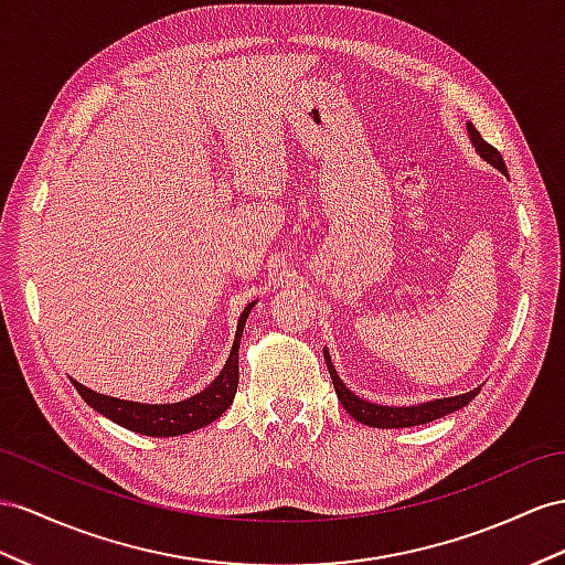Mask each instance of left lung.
<instances>
[{
	"label": "left lung",
	"instance_id": "left-lung-1",
	"mask_svg": "<svg viewBox=\"0 0 565 565\" xmlns=\"http://www.w3.org/2000/svg\"><path fill=\"white\" fill-rule=\"evenodd\" d=\"M468 136L475 145V152L480 154L484 162H489L494 169H499L501 173H509L505 169V162L501 152L494 148V145H489L480 131L468 121ZM324 360H327V370L331 374V382H334L337 388V396L341 401V406L345 408L353 420L363 423L367 427H380V429H398V427H415V425H427L431 420H439V417L448 415V413H456L462 406H468V403L480 394V386L472 388L468 394H460V396H451V398H437V401H427V403H417V406H382V403H370L365 398L355 396L349 386L343 384V380L339 377V372L331 363L329 351L324 349Z\"/></svg>",
	"mask_w": 565,
	"mask_h": 565
}]
</instances>
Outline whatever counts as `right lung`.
<instances>
[{
	"label": "right lung",
	"mask_w": 565,
	"mask_h": 565,
	"mask_svg": "<svg viewBox=\"0 0 565 565\" xmlns=\"http://www.w3.org/2000/svg\"><path fill=\"white\" fill-rule=\"evenodd\" d=\"M253 306L255 300L248 302L241 315L238 327H236V339H234V345H231L228 360L224 370L220 372V377L191 398H183L179 403H138V401H124V398L97 394L76 380L71 382H74L81 398L99 415L109 417L111 423H117L126 429L145 434V437H179V434L207 427L231 406V403H234L236 388H238V345L243 337V327L248 322Z\"/></svg>",
	"instance_id": "right-lung-1"
}]
</instances>
